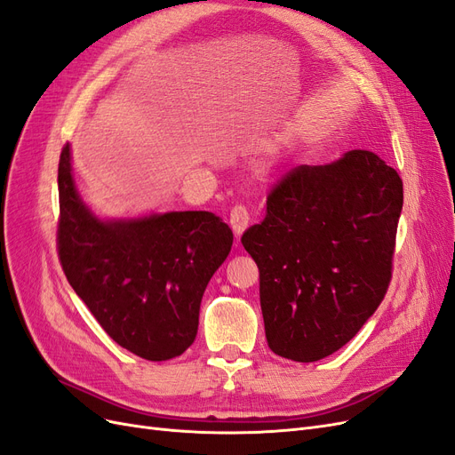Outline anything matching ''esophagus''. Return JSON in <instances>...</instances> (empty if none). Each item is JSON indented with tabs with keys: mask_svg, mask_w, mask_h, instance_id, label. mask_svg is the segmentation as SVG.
Masks as SVG:
<instances>
[{
	"mask_svg": "<svg viewBox=\"0 0 455 455\" xmlns=\"http://www.w3.org/2000/svg\"><path fill=\"white\" fill-rule=\"evenodd\" d=\"M249 225V212L245 206H242V204H236L230 210V227L234 230V234H236V238L242 236V232L247 228Z\"/></svg>",
	"mask_w": 455,
	"mask_h": 455,
	"instance_id": "1",
	"label": "esophagus"
}]
</instances>
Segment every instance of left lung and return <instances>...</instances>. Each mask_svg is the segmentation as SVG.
<instances>
[{"label": "left lung", "mask_w": 455, "mask_h": 455, "mask_svg": "<svg viewBox=\"0 0 455 455\" xmlns=\"http://www.w3.org/2000/svg\"><path fill=\"white\" fill-rule=\"evenodd\" d=\"M403 181L372 151L297 166L242 234L259 267L260 310L275 355L314 363L347 344L384 300Z\"/></svg>", "instance_id": "left-lung-1"}]
</instances>
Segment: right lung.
<instances>
[{
    "instance_id": "obj_1",
    "label": "right lung",
    "mask_w": 455,
    "mask_h": 455,
    "mask_svg": "<svg viewBox=\"0 0 455 455\" xmlns=\"http://www.w3.org/2000/svg\"><path fill=\"white\" fill-rule=\"evenodd\" d=\"M58 198V259L101 329L141 359L181 355L196 339L204 291L230 253L228 225L210 212L100 221L73 183L69 143Z\"/></svg>"
}]
</instances>
